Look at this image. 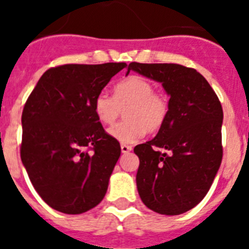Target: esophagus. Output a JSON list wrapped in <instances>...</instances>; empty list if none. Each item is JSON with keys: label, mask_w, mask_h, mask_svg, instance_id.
<instances>
[{"label": "esophagus", "mask_w": 249, "mask_h": 249, "mask_svg": "<svg viewBox=\"0 0 249 249\" xmlns=\"http://www.w3.org/2000/svg\"><path fill=\"white\" fill-rule=\"evenodd\" d=\"M121 151H122V153H128V152L132 151V146H129V144H121Z\"/></svg>", "instance_id": "1"}]
</instances>
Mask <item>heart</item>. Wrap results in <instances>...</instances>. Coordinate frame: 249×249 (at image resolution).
<instances>
[{"mask_svg": "<svg viewBox=\"0 0 249 249\" xmlns=\"http://www.w3.org/2000/svg\"><path fill=\"white\" fill-rule=\"evenodd\" d=\"M124 108L126 120L111 127L108 133L122 143H133L146 132L155 133L164 126L169 101L163 92L155 91L151 81L136 74L114 86V96L102 91L94 97V113L106 126L113 124Z\"/></svg>", "mask_w": 249, "mask_h": 249, "instance_id": "b5f03b06", "label": "heart"}]
</instances>
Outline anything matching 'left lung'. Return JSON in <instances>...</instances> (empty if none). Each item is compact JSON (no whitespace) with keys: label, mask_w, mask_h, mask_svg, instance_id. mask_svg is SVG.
I'll use <instances>...</instances> for the list:
<instances>
[{"label":"left lung","mask_w":249,"mask_h":249,"mask_svg":"<svg viewBox=\"0 0 249 249\" xmlns=\"http://www.w3.org/2000/svg\"><path fill=\"white\" fill-rule=\"evenodd\" d=\"M129 71L158 81L171 96L164 126L153 140L135 147L140 158L138 193L149 210L181 214L204 198L221 166V102L195 68L177 63L131 62L127 74Z\"/></svg>","instance_id":"8db88e82"}]
</instances>
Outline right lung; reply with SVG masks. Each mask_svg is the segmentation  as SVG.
<instances>
[{
	"instance_id": "obj_1",
	"label": "right lung",
	"mask_w": 249,
	"mask_h": 249,
	"mask_svg": "<svg viewBox=\"0 0 249 249\" xmlns=\"http://www.w3.org/2000/svg\"><path fill=\"white\" fill-rule=\"evenodd\" d=\"M124 62L52 67L22 112L21 160L39 197L53 210L80 214L97 206L121 156L93 101Z\"/></svg>"
}]
</instances>
